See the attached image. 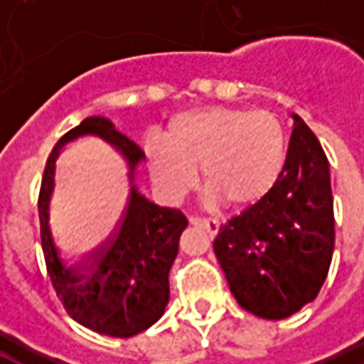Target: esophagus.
I'll return each instance as SVG.
<instances>
[{
  "mask_svg": "<svg viewBox=\"0 0 364 364\" xmlns=\"http://www.w3.org/2000/svg\"><path fill=\"white\" fill-rule=\"evenodd\" d=\"M189 222L193 226H205L208 230L210 236H216L218 230H220V222L214 220V218H200V216H189Z\"/></svg>",
  "mask_w": 364,
  "mask_h": 364,
  "instance_id": "1",
  "label": "esophagus"
}]
</instances>
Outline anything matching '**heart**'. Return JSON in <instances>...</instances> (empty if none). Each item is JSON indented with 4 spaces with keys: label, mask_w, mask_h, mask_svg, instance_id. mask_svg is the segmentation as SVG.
Segmentation results:
<instances>
[{
    "label": "heart",
    "mask_w": 364,
    "mask_h": 364,
    "mask_svg": "<svg viewBox=\"0 0 364 364\" xmlns=\"http://www.w3.org/2000/svg\"><path fill=\"white\" fill-rule=\"evenodd\" d=\"M289 138L279 117L269 111L208 105L177 112L166 138L151 134L144 159L151 181L167 198L181 197L200 173L208 197L244 208L257 205L281 179Z\"/></svg>",
    "instance_id": "b5f03b06"
}]
</instances>
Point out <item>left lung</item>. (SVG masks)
I'll use <instances>...</instances> for the list:
<instances>
[{"mask_svg": "<svg viewBox=\"0 0 364 364\" xmlns=\"http://www.w3.org/2000/svg\"><path fill=\"white\" fill-rule=\"evenodd\" d=\"M281 179L220 230L214 253L247 312L282 320L318 296L336 245L333 195L320 140L296 112Z\"/></svg>", "mask_w": 364, "mask_h": 364, "instance_id": "obj_1", "label": "left lung"}]
</instances>
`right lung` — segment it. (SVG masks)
<instances>
[{"label":"right lung","mask_w":364,"mask_h":364,"mask_svg":"<svg viewBox=\"0 0 364 364\" xmlns=\"http://www.w3.org/2000/svg\"><path fill=\"white\" fill-rule=\"evenodd\" d=\"M99 135L129 167L131 193L125 213L109 236L82 254H70L50 228V197L55 159L68 141ZM142 150L105 117H90L62 136L48 156L38 195L41 242L52 287L66 312L83 328L111 337H132L164 316L169 302V269L179 252L187 218L177 208L150 203L134 185Z\"/></svg>","instance_id":"1"}]
</instances>
